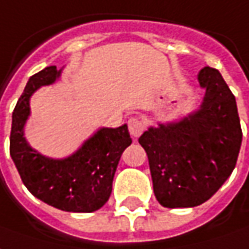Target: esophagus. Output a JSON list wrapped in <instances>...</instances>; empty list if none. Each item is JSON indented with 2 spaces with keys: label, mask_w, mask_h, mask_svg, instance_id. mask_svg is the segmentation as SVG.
I'll return each mask as SVG.
<instances>
[{
  "label": "esophagus",
  "mask_w": 249,
  "mask_h": 249,
  "mask_svg": "<svg viewBox=\"0 0 249 249\" xmlns=\"http://www.w3.org/2000/svg\"><path fill=\"white\" fill-rule=\"evenodd\" d=\"M128 128H129V134L132 138H139L141 134L145 129V121L141 117H134L128 121Z\"/></svg>",
  "instance_id": "34e87169"
}]
</instances>
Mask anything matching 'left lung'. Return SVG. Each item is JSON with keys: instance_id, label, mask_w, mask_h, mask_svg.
Returning a JSON list of instances; mask_svg holds the SVG:
<instances>
[{"instance_id": "1", "label": "left lung", "mask_w": 249, "mask_h": 249, "mask_svg": "<svg viewBox=\"0 0 249 249\" xmlns=\"http://www.w3.org/2000/svg\"><path fill=\"white\" fill-rule=\"evenodd\" d=\"M198 81L206 94L196 113L149 128L139 138L155 196L164 208L206 202L231 176L240 153L243 131L234 94L214 68L200 70Z\"/></svg>"}]
</instances>
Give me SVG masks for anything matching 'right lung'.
<instances>
[{
  "label": "right lung",
  "instance_id": "obj_1",
  "mask_svg": "<svg viewBox=\"0 0 249 249\" xmlns=\"http://www.w3.org/2000/svg\"><path fill=\"white\" fill-rule=\"evenodd\" d=\"M60 76L57 67L35 73L12 113L9 153L19 176L36 198L65 212L89 213L100 209L110 198L121 155L132 143L128 126L103 128L68 159L53 160L27 145L23 125L30 113L29 99L43 85Z\"/></svg>",
  "mask_w": 249,
  "mask_h": 249
}]
</instances>
